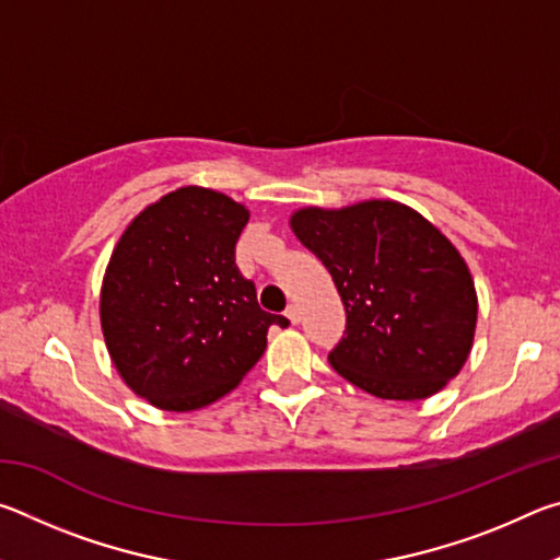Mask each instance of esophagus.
<instances>
[{
  "label": "esophagus",
  "mask_w": 560,
  "mask_h": 560,
  "mask_svg": "<svg viewBox=\"0 0 560 560\" xmlns=\"http://www.w3.org/2000/svg\"><path fill=\"white\" fill-rule=\"evenodd\" d=\"M287 318L291 320V324H293V326H296V324H299V320H301V308L296 306V303H291V306L287 308Z\"/></svg>",
  "instance_id": "34e87169"
}]
</instances>
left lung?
<instances>
[{
    "label": "left lung",
    "mask_w": 560,
    "mask_h": 560,
    "mask_svg": "<svg viewBox=\"0 0 560 560\" xmlns=\"http://www.w3.org/2000/svg\"><path fill=\"white\" fill-rule=\"evenodd\" d=\"M299 242L330 271L346 330L328 360L360 390L422 400L469 358L477 291L452 242L420 212L393 200L291 217Z\"/></svg>",
    "instance_id": "1"
}]
</instances>
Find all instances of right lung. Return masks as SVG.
<instances>
[{
    "label": "right lung",
    "mask_w": 560,
    "mask_h": 560,
    "mask_svg": "<svg viewBox=\"0 0 560 560\" xmlns=\"http://www.w3.org/2000/svg\"><path fill=\"white\" fill-rule=\"evenodd\" d=\"M249 212L205 187L145 207L110 254L101 326L113 365L160 410L189 412L234 390L267 348L271 324L234 246Z\"/></svg>",
    "instance_id": "1"
}]
</instances>
